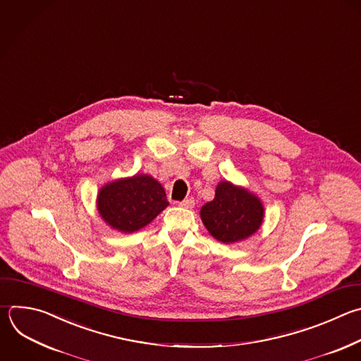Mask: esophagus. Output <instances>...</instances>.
<instances>
[{"instance_id": "esophagus-1", "label": "esophagus", "mask_w": 361, "mask_h": 361, "mask_svg": "<svg viewBox=\"0 0 361 361\" xmlns=\"http://www.w3.org/2000/svg\"><path fill=\"white\" fill-rule=\"evenodd\" d=\"M194 204H195V202H194L192 198H185V200H183L181 202H178V205L183 207V208H192Z\"/></svg>"}]
</instances>
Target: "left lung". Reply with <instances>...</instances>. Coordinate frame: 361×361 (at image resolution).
Segmentation results:
<instances>
[{
  "instance_id": "1",
  "label": "left lung",
  "mask_w": 361,
  "mask_h": 361,
  "mask_svg": "<svg viewBox=\"0 0 361 361\" xmlns=\"http://www.w3.org/2000/svg\"><path fill=\"white\" fill-rule=\"evenodd\" d=\"M200 215L216 241L233 244L259 229L264 221V205L247 188L221 181L214 200L202 205Z\"/></svg>"
}]
</instances>
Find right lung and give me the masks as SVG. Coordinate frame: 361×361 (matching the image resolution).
Segmentation results:
<instances>
[{
	"label": "right lung",
	"mask_w": 361,
	"mask_h": 361,
	"mask_svg": "<svg viewBox=\"0 0 361 361\" xmlns=\"http://www.w3.org/2000/svg\"><path fill=\"white\" fill-rule=\"evenodd\" d=\"M169 205L161 184L147 174H136L103 185L97 211L113 229L132 233L150 224Z\"/></svg>",
	"instance_id": "right-lung-1"
}]
</instances>
